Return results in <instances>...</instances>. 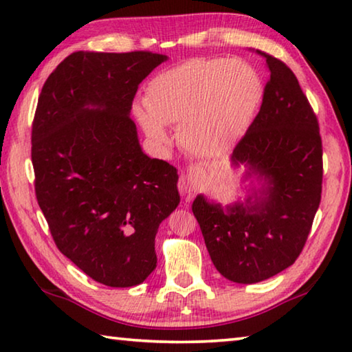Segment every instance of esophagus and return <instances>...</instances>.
<instances>
[{
  "instance_id": "esophagus-1",
  "label": "esophagus",
  "mask_w": 352,
  "mask_h": 352,
  "mask_svg": "<svg viewBox=\"0 0 352 352\" xmlns=\"http://www.w3.org/2000/svg\"><path fill=\"white\" fill-rule=\"evenodd\" d=\"M201 176H203V170H201L199 166H190L186 181H184V184L181 186V192L186 195L187 198L193 197V195L197 193Z\"/></svg>"
}]
</instances>
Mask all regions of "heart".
<instances>
[{"label": "heart", "mask_w": 352, "mask_h": 352, "mask_svg": "<svg viewBox=\"0 0 352 352\" xmlns=\"http://www.w3.org/2000/svg\"><path fill=\"white\" fill-rule=\"evenodd\" d=\"M261 100V78L248 62L192 59L148 84L146 109L135 107V117L157 145L168 142L163 124L175 126L190 153L209 157L243 137Z\"/></svg>", "instance_id": "1"}]
</instances>
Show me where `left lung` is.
Listing matches in <instances>:
<instances>
[{
  "label": "left lung",
  "mask_w": 352,
  "mask_h": 352,
  "mask_svg": "<svg viewBox=\"0 0 352 352\" xmlns=\"http://www.w3.org/2000/svg\"><path fill=\"white\" fill-rule=\"evenodd\" d=\"M265 57L270 79L261 111L232 153L262 188L223 209L203 195L192 210L215 268L237 284H256L295 263L321 201L322 145L307 96L289 67Z\"/></svg>",
  "instance_id": "obj_1"
}]
</instances>
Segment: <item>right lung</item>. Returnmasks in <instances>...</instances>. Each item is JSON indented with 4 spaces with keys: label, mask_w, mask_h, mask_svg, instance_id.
Wrapping results in <instances>:
<instances>
[{
    "label": "right lung",
    "mask_w": 352,
    "mask_h": 352,
    "mask_svg": "<svg viewBox=\"0 0 352 352\" xmlns=\"http://www.w3.org/2000/svg\"><path fill=\"white\" fill-rule=\"evenodd\" d=\"M165 60L151 51H76L46 79L34 115V186L50 232L107 287L153 273L159 224L179 204L177 170L142 151L129 115L138 84Z\"/></svg>",
    "instance_id": "obj_1"
}]
</instances>
